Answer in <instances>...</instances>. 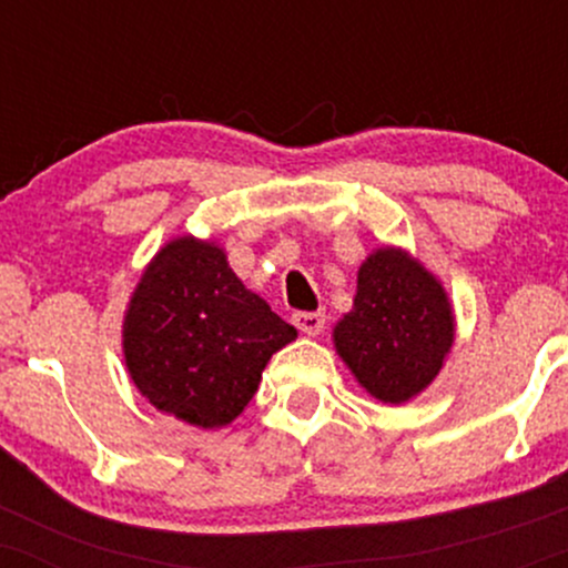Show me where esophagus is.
Listing matches in <instances>:
<instances>
[{
    "mask_svg": "<svg viewBox=\"0 0 568 568\" xmlns=\"http://www.w3.org/2000/svg\"><path fill=\"white\" fill-rule=\"evenodd\" d=\"M293 325L306 336H317L325 325V315L323 312H296L293 315Z\"/></svg>",
    "mask_w": 568,
    "mask_h": 568,
    "instance_id": "34e87169",
    "label": "esophagus"
}]
</instances>
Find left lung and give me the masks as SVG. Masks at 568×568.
<instances>
[{"label": "left lung", "instance_id": "obj_1", "mask_svg": "<svg viewBox=\"0 0 568 568\" xmlns=\"http://www.w3.org/2000/svg\"><path fill=\"white\" fill-rule=\"evenodd\" d=\"M334 344L361 387L382 403H406L438 376L454 344L446 291L400 247H379L357 272L352 312Z\"/></svg>", "mask_w": 568, "mask_h": 568}]
</instances>
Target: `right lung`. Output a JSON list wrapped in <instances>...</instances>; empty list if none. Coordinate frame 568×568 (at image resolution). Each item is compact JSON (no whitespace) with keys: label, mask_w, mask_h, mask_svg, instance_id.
<instances>
[{"label":"right lung","mask_w":568,"mask_h":568,"mask_svg":"<svg viewBox=\"0 0 568 568\" xmlns=\"http://www.w3.org/2000/svg\"><path fill=\"white\" fill-rule=\"evenodd\" d=\"M296 328L226 264L224 247L171 240L130 296L122 349L130 379L154 408L189 425H230L256 395L270 357Z\"/></svg>","instance_id":"obj_1"}]
</instances>
